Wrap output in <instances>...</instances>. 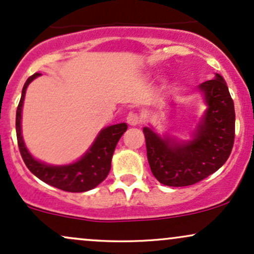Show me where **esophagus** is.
Returning a JSON list of instances; mask_svg holds the SVG:
<instances>
[{"instance_id": "1", "label": "esophagus", "mask_w": 254, "mask_h": 254, "mask_svg": "<svg viewBox=\"0 0 254 254\" xmlns=\"http://www.w3.org/2000/svg\"><path fill=\"white\" fill-rule=\"evenodd\" d=\"M127 121L130 125L135 127V125H138L139 123H141V117H139V115H137V113H135V112H130L129 115H127Z\"/></svg>"}]
</instances>
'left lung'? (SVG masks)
I'll return each instance as SVG.
<instances>
[{
    "label": "left lung",
    "instance_id": "8db88e82",
    "mask_svg": "<svg viewBox=\"0 0 254 254\" xmlns=\"http://www.w3.org/2000/svg\"><path fill=\"white\" fill-rule=\"evenodd\" d=\"M199 89L208 104L196 136L188 143L162 139L148 127L143 133L151 173L167 186L193 185L215 173L232 153L235 137L234 103L220 75Z\"/></svg>",
    "mask_w": 254,
    "mask_h": 254
}]
</instances>
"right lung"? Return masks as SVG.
<instances>
[{
  "instance_id": "obj_1",
  "label": "right lung",
  "mask_w": 254,
  "mask_h": 254,
  "mask_svg": "<svg viewBox=\"0 0 254 254\" xmlns=\"http://www.w3.org/2000/svg\"><path fill=\"white\" fill-rule=\"evenodd\" d=\"M39 72L30 76L24 84L21 99L16 109V138L20 154L25 165L32 173L44 183L66 192H84L94 189L105 178L111 170V160L113 151L117 145L119 138L127 131V125L125 123L111 125L99 133L94 144L92 145L88 153L77 162L68 166H49L37 161L28 150L26 149L24 139L21 136V110L24 104L26 88L31 81H33Z\"/></svg>"
}]
</instances>
